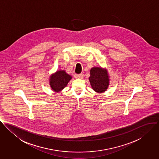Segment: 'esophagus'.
Masks as SVG:
<instances>
[{
	"label": "esophagus",
	"instance_id": "34e87169",
	"mask_svg": "<svg viewBox=\"0 0 159 159\" xmlns=\"http://www.w3.org/2000/svg\"><path fill=\"white\" fill-rule=\"evenodd\" d=\"M75 76L77 78H79V79H83V77H84V75L82 73L79 74H77Z\"/></svg>",
	"mask_w": 159,
	"mask_h": 159
}]
</instances>
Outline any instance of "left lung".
Masks as SVG:
<instances>
[{
	"mask_svg": "<svg viewBox=\"0 0 159 159\" xmlns=\"http://www.w3.org/2000/svg\"><path fill=\"white\" fill-rule=\"evenodd\" d=\"M89 80L92 88L96 92L102 93L108 88V76L106 71L101 68H92Z\"/></svg>",
	"mask_w": 159,
	"mask_h": 159,
	"instance_id": "left-lung-1",
	"label": "left lung"
}]
</instances>
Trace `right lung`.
<instances>
[{"label": "right lung", "mask_w": 159, "mask_h": 159, "mask_svg": "<svg viewBox=\"0 0 159 159\" xmlns=\"http://www.w3.org/2000/svg\"><path fill=\"white\" fill-rule=\"evenodd\" d=\"M71 79V75L65 71H57L50 78V85L53 90L58 92L65 88Z\"/></svg>", "instance_id": "obj_1"}]
</instances>
